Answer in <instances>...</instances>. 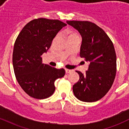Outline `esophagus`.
I'll return each instance as SVG.
<instances>
[{"instance_id":"34e87169","label":"esophagus","mask_w":129,"mask_h":129,"mask_svg":"<svg viewBox=\"0 0 129 129\" xmlns=\"http://www.w3.org/2000/svg\"><path fill=\"white\" fill-rule=\"evenodd\" d=\"M65 72H66V73H67V74H68V73H70L72 72V70H70V69H67V68H66L65 69Z\"/></svg>"}]
</instances>
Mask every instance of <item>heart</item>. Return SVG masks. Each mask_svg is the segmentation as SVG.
Masks as SVG:
<instances>
[{
  "label": "heart",
  "mask_w": 129,
  "mask_h": 129,
  "mask_svg": "<svg viewBox=\"0 0 129 129\" xmlns=\"http://www.w3.org/2000/svg\"><path fill=\"white\" fill-rule=\"evenodd\" d=\"M74 35H77V34H75V33L72 32V33H70V35H69V36H68V37H71V36H74Z\"/></svg>",
  "instance_id": "heart-1"
}]
</instances>
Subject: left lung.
<instances>
[{"mask_svg": "<svg viewBox=\"0 0 129 129\" xmlns=\"http://www.w3.org/2000/svg\"><path fill=\"white\" fill-rule=\"evenodd\" d=\"M82 37L80 56L89 62L88 68L73 86L75 96L84 102L98 101L109 92L116 73V55L113 43L103 29L89 21L67 20Z\"/></svg>", "mask_w": 129, "mask_h": 129, "instance_id": "left-lung-1", "label": "left lung"}]
</instances>
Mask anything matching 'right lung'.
I'll return each mask as SVG.
<instances>
[{
    "mask_svg": "<svg viewBox=\"0 0 129 129\" xmlns=\"http://www.w3.org/2000/svg\"><path fill=\"white\" fill-rule=\"evenodd\" d=\"M67 24L59 20L39 18L22 28L14 44L13 66L15 75L23 90L34 98H47L53 94L55 81L65 74L42 63L41 55L47 52L57 34Z\"/></svg>",
    "mask_w": 129,
    "mask_h": 129,
    "instance_id": "right-lung-1",
    "label": "right lung"
}]
</instances>
